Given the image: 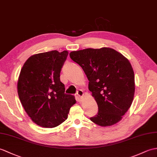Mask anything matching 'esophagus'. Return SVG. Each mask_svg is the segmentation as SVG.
<instances>
[{"label":"esophagus","mask_w":157,"mask_h":157,"mask_svg":"<svg viewBox=\"0 0 157 157\" xmlns=\"http://www.w3.org/2000/svg\"><path fill=\"white\" fill-rule=\"evenodd\" d=\"M77 95L79 98H82V96H83V92L82 90H79L77 91Z\"/></svg>","instance_id":"esophagus-1"}]
</instances>
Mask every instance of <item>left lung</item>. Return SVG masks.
<instances>
[{"label":"left lung","instance_id":"obj_1","mask_svg":"<svg viewBox=\"0 0 157 157\" xmlns=\"http://www.w3.org/2000/svg\"><path fill=\"white\" fill-rule=\"evenodd\" d=\"M70 56L83 69L98 104V114L90 120L101 126L118 122L132 104L135 90L128 59L109 47L76 51Z\"/></svg>","mask_w":157,"mask_h":157}]
</instances>
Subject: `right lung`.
Segmentation results:
<instances>
[{
	"label": "right lung",
	"mask_w": 157,
	"mask_h": 157,
	"mask_svg": "<svg viewBox=\"0 0 157 157\" xmlns=\"http://www.w3.org/2000/svg\"><path fill=\"white\" fill-rule=\"evenodd\" d=\"M68 52L56 50L33 55L25 61L17 83L18 95L25 112L37 125L54 128L67 118L75 104L65 94L60 72Z\"/></svg>",
	"instance_id": "1"
}]
</instances>
